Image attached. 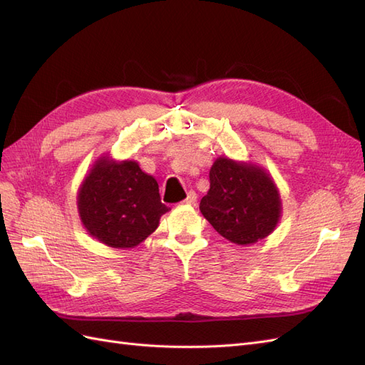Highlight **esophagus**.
Instances as JSON below:
<instances>
[{
  "instance_id": "34e87169",
  "label": "esophagus",
  "mask_w": 365,
  "mask_h": 365,
  "mask_svg": "<svg viewBox=\"0 0 365 365\" xmlns=\"http://www.w3.org/2000/svg\"><path fill=\"white\" fill-rule=\"evenodd\" d=\"M196 193L195 192H189V195H187V197L184 200V204L187 205H195L196 204Z\"/></svg>"
}]
</instances>
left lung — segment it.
<instances>
[{
	"label": "left lung",
	"instance_id": "1",
	"mask_svg": "<svg viewBox=\"0 0 365 365\" xmlns=\"http://www.w3.org/2000/svg\"><path fill=\"white\" fill-rule=\"evenodd\" d=\"M200 210L220 236L236 245H251L277 227L282 200L260 165L219 157L210 169V190Z\"/></svg>",
	"mask_w": 365,
	"mask_h": 365
}]
</instances>
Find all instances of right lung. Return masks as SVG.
Masks as SVG:
<instances>
[{"instance_id": "1", "label": "right lung", "mask_w": 365, "mask_h": 365, "mask_svg": "<svg viewBox=\"0 0 365 365\" xmlns=\"http://www.w3.org/2000/svg\"><path fill=\"white\" fill-rule=\"evenodd\" d=\"M158 182L135 160L97 158L77 192L82 225L103 245L128 250L140 245L169 212Z\"/></svg>"}]
</instances>
